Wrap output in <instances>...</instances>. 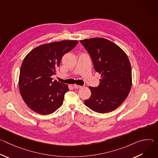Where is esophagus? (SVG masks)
Masks as SVG:
<instances>
[{"label":"esophagus","mask_w":158,"mask_h":158,"mask_svg":"<svg viewBox=\"0 0 158 158\" xmlns=\"http://www.w3.org/2000/svg\"><path fill=\"white\" fill-rule=\"evenodd\" d=\"M73 86H74V87L75 89H80V88L82 87L81 85H77V84H74Z\"/></svg>","instance_id":"1"}]
</instances>
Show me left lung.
Segmentation results:
<instances>
[{"label":"left lung","mask_w":158,"mask_h":158,"mask_svg":"<svg viewBox=\"0 0 158 158\" xmlns=\"http://www.w3.org/2000/svg\"><path fill=\"white\" fill-rule=\"evenodd\" d=\"M80 42L91 56L95 71L101 74L98 87H89L91 96L84 101L85 105L99 113L115 110L127 98L132 86L131 66L127 54L104 38Z\"/></svg>","instance_id":"8db88e82"}]
</instances>
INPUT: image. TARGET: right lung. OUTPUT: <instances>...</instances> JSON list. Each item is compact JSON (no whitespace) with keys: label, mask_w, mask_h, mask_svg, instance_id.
Instances as JSON below:
<instances>
[{"label":"right lung","mask_w":158,"mask_h":158,"mask_svg":"<svg viewBox=\"0 0 158 158\" xmlns=\"http://www.w3.org/2000/svg\"><path fill=\"white\" fill-rule=\"evenodd\" d=\"M76 40L44 44L25 57L20 67L19 87L27 106L41 115L53 113L63 104L68 85L52 81L62 56L77 44Z\"/></svg>","instance_id":"add662e5"}]
</instances>
